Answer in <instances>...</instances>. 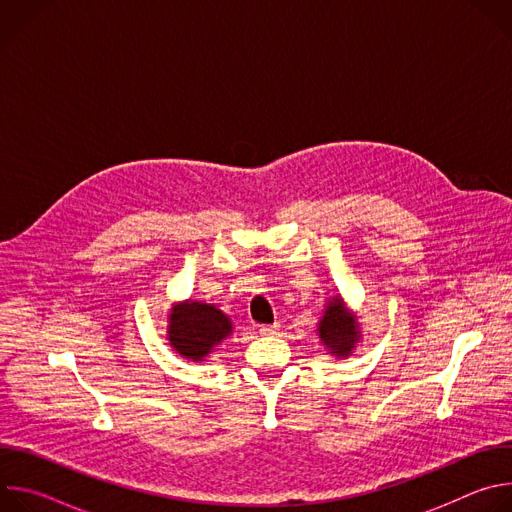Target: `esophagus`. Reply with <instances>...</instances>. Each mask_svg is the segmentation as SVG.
<instances>
[{"label":"esophagus","instance_id":"34e87169","mask_svg":"<svg viewBox=\"0 0 512 512\" xmlns=\"http://www.w3.org/2000/svg\"><path fill=\"white\" fill-rule=\"evenodd\" d=\"M277 330H279L277 324H273V326H261V328H259V334H261V336H273V334H277Z\"/></svg>","mask_w":512,"mask_h":512}]
</instances>
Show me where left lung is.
<instances>
[{
  "mask_svg": "<svg viewBox=\"0 0 512 512\" xmlns=\"http://www.w3.org/2000/svg\"><path fill=\"white\" fill-rule=\"evenodd\" d=\"M318 336L326 346V350L338 358L350 356L356 342L360 340L356 316L348 312L340 296H334L332 300H328L324 316L318 324Z\"/></svg>",
  "mask_w": 512,
  "mask_h": 512,
  "instance_id": "obj_1",
  "label": "left lung"
}]
</instances>
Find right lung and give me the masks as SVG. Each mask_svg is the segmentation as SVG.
<instances>
[{
  "mask_svg": "<svg viewBox=\"0 0 512 512\" xmlns=\"http://www.w3.org/2000/svg\"><path fill=\"white\" fill-rule=\"evenodd\" d=\"M168 342L184 358L200 362L233 332V324L212 304L182 302L168 316Z\"/></svg>",
  "mask_w": 512,
  "mask_h": 512,
  "instance_id": "add662e5",
  "label": "right lung"
}]
</instances>
